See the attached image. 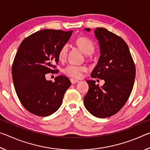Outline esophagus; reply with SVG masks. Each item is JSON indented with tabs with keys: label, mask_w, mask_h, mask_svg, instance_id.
I'll list each match as a JSON object with an SVG mask.
<instances>
[{
	"label": "esophagus",
	"mask_w": 150,
	"mask_h": 150,
	"mask_svg": "<svg viewBox=\"0 0 150 150\" xmlns=\"http://www.w3.org/2000/svg\"><path fill=\"white\" fill-rule=\"evenodd\" d=\"M70 81H71V83L72 84H75V83H77L79 82V81L74 79H71Z\"/></svg>",
	"instance_id": "esophagus-1"
}]
</instances>
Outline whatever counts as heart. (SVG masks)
<instances>
[{"mask_svg":"<svg viewBox=\"0 0 150 150\" xmlns=\"http://www.w3.org/2000/svg\"><path fill=\"white\" fill-rule=\"evenodd\" d=\"M76 44L82 50L85 54L90 55L93 54L95 51V44L92 40L86 37H79L76 40ZM68 52V45L63 44L61 47L58 52V58L59 60H64L67 56ZM87 70V67L84 65H69L64 69V73L71 77L75 79H80L83 77V73Z\"/></svg>","mask_w":150,"mask_h":150,"instance_id":"obj_1","label":"heart"}]
</instances>
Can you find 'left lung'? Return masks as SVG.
Returning <instances> with one entry per match:
<instances>
[{
  "label": "left lung",
  "instance_id": "left-lung-1",
  "mask_svg": "<svg viewBox=\"0 0 150 150\" xmlns=\"http://www.w3.org/2000/svg\"><path fill=\"white\" fill-rule=\"evenodd\" d=\"M90 32V28H85ZM100 55L91 76L105 80L99 87L95 81H87L88 91L84 97L87 110L97 118L115 115L125 105L132 91L136 77L134 62L125 41L103 28H96Z\"/></svg>",
  "mask_w": 150,
  "mask_h": 150
}]
</instances>
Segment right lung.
Listing matches in <instances>:
<instances>
[{
	"label": "right lung",
	"instance_id": "right-lung-1",
	"mask_svg": "<svg viewBox=\"0 0 150 150\" xmlns=\"http://www.w3.org/2000/svg\"><path fill=\"white\" fill-rule=\"evenodd\" d=\"M72 33V30H42L26 38L20 45L12 64V79L20 103L35 115L47 116L57 111L71 85L65 76H57L52 82L47 81L45 75L58 73L54 69L59 62L58 52Z\"/></svg>",
	"mask_w": 150,
	"mask_h": 150
}]
</instances>
